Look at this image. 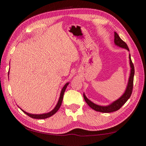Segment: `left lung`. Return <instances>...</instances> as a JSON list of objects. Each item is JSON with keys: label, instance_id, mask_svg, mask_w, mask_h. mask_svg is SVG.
<instances>
[{"label": "left lung", "instance_id": "8db88e82", "mask_svg": "<svg viewBox=\"0 0 146 146\" xmlns=\"http://www.w3.org/2000/svg\"><path fill=\"white\" fill-rule=\"evenodd\" d=\"M114 42H115V44L117 45V46L121 47V48L127 49L128 51H129V49L128 48V46L127 45V44L120 38V37L119 36V35L115 32H114ZM129 59H130V64H131V74H130V77L129 80V83H128V86H127L126 91L125 92V93L123 94L122 96H121L118 100H117L115 102H113L111 104L107 106H98V105L94 104L93 102L90 101V100H89L88 98L86 97V95L84 94V98L85 100H86L87 104H88L92 109H93L95 111L102 112V113H110V112L115 111L118 110L119 109H120L122 107L123 105L127 101L128 99L130 98V96H131L132 92H133V89L134 67V64L133 63V62H132L131 55H129Z\"/></svg>", "mask_w": 146, "mask_h": 146}]
</instances>
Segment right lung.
I'll list each match as a JSON object with an SVG mask.
<instances>
[{"label": "right lung", "instance_id": "add662e5", "mask_svg": "<svg viewBox=\"0 0 146 146\" xmlns=\"http://www.w3.org/2000/svg\"><path fill=\"white\" fill-rule=\"evenodd\" d=\"M9 73V72H8ZM68 83H66V84L64 85V86L63 87V88L62 89V91H61V93H60V97H59V101H58L57 105H56V106L54 109L52 111H51L50 112H49L48 113H44V114H39V115H36V114H31V113H29L23 110H21L23 111L25 113L27 114V115H29V117H32L33 119H46V118H48V117H51V115H53V114H55L56 112L58 111V110L59 109V108L60 107V105L62 104V98H63V96H64V91L66 90V88L68 86Z\"/></svg>", "mask_w": 146, "mask_h": 146}]
</instances>
